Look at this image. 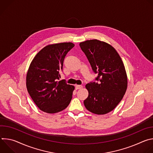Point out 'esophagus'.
<instances>
[{"label":"esophagus","mask_w":153,"mask_h":153,"mask_svg":"<svg viewBox=\"0 0 153 153\" xmlns=\"http://www.w3.org/2000/svg\"><path fill=\"white\" fill-rule=\"evenodd\" d=\"M82 88H83V86L82 85H76V90H80V89H82Z\"/></svg>","instance_id":"obj_1"}]
</instances>
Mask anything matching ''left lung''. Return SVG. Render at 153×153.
<instances>
[{
    "label": "left lung",
    "mask_w": 153,
    "mask_h": 153,
    "mask_svg": "<svg viewBox=\"0 0 153 153\" xmlns=\"http://www.w3.org/2000/svg\"><path fill=\"white\" fill-rule=\"evenodd\" d=\"M92 69L98 74L85 87L88 96L83 102L89 111L98 115L113 111L122 100L127 89L128 79L124 64L111 45L97 39L79 43Z\"/></svg>",
    "instance_id": "obj_1"
}]
</instances>
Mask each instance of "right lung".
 <instances>
[{"mask_svg": "<svg viewBox=\"0 0 153 153\" xmlns=\"http://www.w3.org/2000/svg\"><path fill=\"white\" fill-rule=\"evenodd\" d=\"M74 47L71 42L48 45L30 63L26 77L27 88L35 104L43 112H60L71 100L74 86L59 80L64 59Z\"/></svg>", "mask_w": 153, "mask_h": 153, "instance_id": "right-lung-1", "label": "right lung"}]
</instances>
